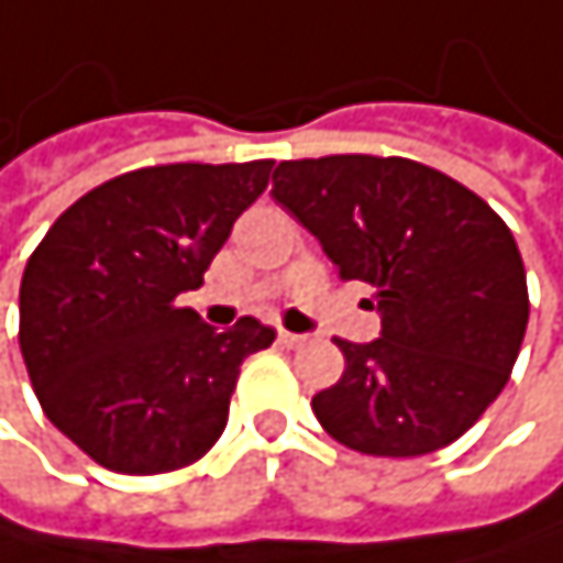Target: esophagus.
<instances>
[{
	"label": "esophagus",
	"instance_id": "34e87169",
	"mask_svg": "<svg viewBox=\"0 0 563 563\" xmlns=\"http://www.w3.org/2000/svg\"><path fill=\"white\" fill-rule=\"evenodd\" d=\"M279 343L290 346V350H297V346L307 343V336H303V333H290V330H279Z\"/></svg>",
	"mask_w": 563,
	"mask_h": 563
}]
</instances>
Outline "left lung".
<instances>
[{
  "label": "left lung",
  "instance_id": "8db88e82",
  "mask_svg": "<svg viewBox=\"0 0 563 563\" xmlns=\"http://www.w3.org/2000/svg\"><path fill=\"white\" fill-rule=\"evenodd\" d=\"M273 199L340 269L377 290L380 336L336 340L343 377L313 413L343 448L420 457L454 444L504 390L528 330L507 223L457 179L404 156L287 159Z\"/></svg>",
  "mask_w": 563,
  "mask_h": 563
}]
</instances>
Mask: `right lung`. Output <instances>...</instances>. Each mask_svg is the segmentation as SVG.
I'll list each match as a JSON object with an SVG mask.
<instances>
[{"mask_svg": "<svg viewBox=\"0 0 563 563\" xmlns=\"http://www.w3.org/2000/svg\"><path fill=\"white\" fill-rule=\"evenodd\" d=\"M273 159L169 163L89 189L49 227L19 287V346L46 417L115 474H166L227 427L240 364L276 336L217 330L179 294L203 284Z\"/></svg>", "mask_w": 563, "mask_h": 563, "instance_id": "right-lung-1", "label": "right lung"}]
</instances>
